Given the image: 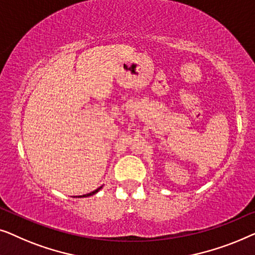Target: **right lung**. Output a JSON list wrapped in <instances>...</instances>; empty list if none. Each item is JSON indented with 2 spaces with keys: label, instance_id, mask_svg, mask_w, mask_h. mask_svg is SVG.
I'll list each match as a JSON object with an SVG mask.
<instances>
[{
  "label": "right lung",
  "instance_id": "right-lung-1",
  "mask_svg": "<svg viewBox=\"0 0 255 255\" xmlns=\"http://www.w3.org/2000/svg\"><path fill=\"white\" fill-rule=\"evenodd\" d=\"M102 188V187H99V188H97L96 191H93V192H91V193H89V194H85V195H82V196H78V198H87V196H90V195H93V194H96L97 192L99 191V189Z\"/></svg>",
  "mask_w": 255,
  "mask_h": 255
}]
</instances>
